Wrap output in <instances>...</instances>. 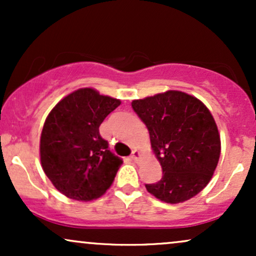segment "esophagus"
Returning a JSON list of instances; mask_svg holds the SVG:
<instances>
[{
  "instance_id": "obj_1",
  "label": "esophagus",
  "mask_w": 256,
  "mask_h": 256,
  "mask_svg": "<svg viewBox=\"0 0 256 256\" xmlns=\"http://www.w3.org/2000/svg\"><path fill=\"white\" fill-rule=\"evenodd\" d=\"M140 158V152H138V150H134V152H132V154H131V158H132V160L137 161Z\"/></svg>"
}]
</instances>
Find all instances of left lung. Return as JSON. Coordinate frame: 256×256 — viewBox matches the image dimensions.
<instances>
[{
    "label": "left lung",
    "mask_w": 256,
    "mask_h": 256,
    "mask_svg": "<svg viewBox=\"0 0 256 256\" xmlns=\"http://www.w3.org/2000/svg\"><path fill=\"white\" fill-rule=\"evenodd\" d=\"M144 122L152 149L162 167V178L146 184L166 204L194 198L210 183L220 156V136L210 110L192 95L177 90L132 101Z\"/></svg>",
    "instance_id": "left-lung-1"
}]
</instances>
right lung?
Returning a JSON list of instances; mask_svg holds the SVG:
<instances>
[{
	"mask_svg": "<svg viewBox=\"0 0 256 256\" xmlns=\"http://www.w3.org/2000/svg\"><path fill=\"white\" fill-rule=\"evenodd\" d=\"M122 104L91 88L73 91L46 116L40 142L42 168L67 198L91 201L110 189L122 160L100 134L106 116Z\"/></svg>",
	"mask_w": 256,
	"mask_h": 256,
	"instance_id": "1",
	"label": "right lung"
}]
</instances>
